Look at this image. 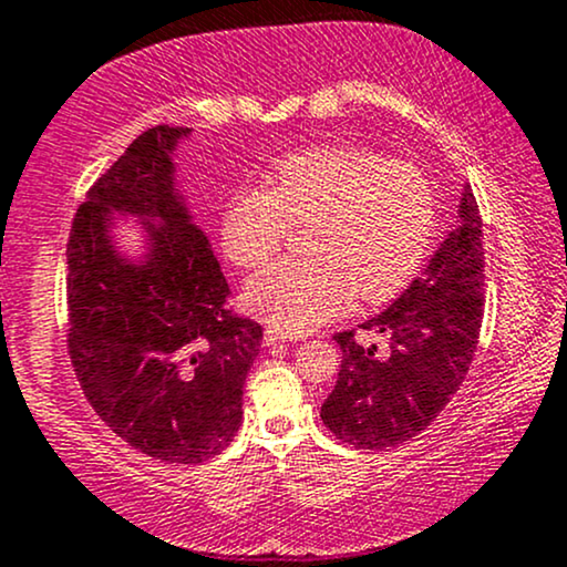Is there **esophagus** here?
I'll use <instances>...</instances> for the list:
<instances>
[{
  "mask_svg": "<svg viewBox=\"0 0 567 567\" xmlns=\"http://www.w3.org/2000/svg\"><path fill=\"white\" fill-rule=\"evenodd\" d=\"M286 340H289V337L281 334V332H276V329H267L265 337H262V342H265L267 348H272V346H281V342H286Z\"/></svg>",
  "mask_w": 567,
  "mask_h": 567,
  "instance_id": "esophagus-1",
  "label": "esophagus"
}]
</instances>
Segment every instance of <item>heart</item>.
<instances>
[{
	"instance_id": "b5f03b06",
	"label": "heart",
	"mask_w": 567,
	"mask_h": 567,
	"mask_svg": "<svg viewBox=\"0 0 567 567\" xmlns=\"http://www.w3.org/2000/svg\"><path fill=\"white\" fill-rule=\"evenodd\" d=\"M302 257H286L246 284L244 300L286 334L313 332L346 308L388 300L421 270L436 230L429 176L361 146H313L286 155L267 187L244 184L221 214V249L257 267L305 225Z\"/></svg>"
}]
</instances>
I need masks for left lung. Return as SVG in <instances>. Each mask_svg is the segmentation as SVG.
Returning a JSON list of instances; mask_svg holds the SVG:
<instances>
[{
  "label": "left lung",
  "instance_id": "obj_1",
  "mask_svg": "<svg viewBox=\"0 0 567 567\" xmlns=\"http://www.w3.org/2000/svg\"><path fill=\"white\" fill-rule=\"evenodd\" d=\"M485 313V249L472 187H463L457 225L421 278L361 323L378 342L355 332L334 334L340 374L321 421L342 442L383 450L406 442L447 406L466 380Z\"/></svg>",
  "mask_w": 567,
  "mask_h": 567
}]
</instances>
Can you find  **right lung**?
<instances>
[{"label":"right lung","mask_w":567,"mask_h":567,"mask_svg":"<svg viewBox=\"0 0 567 567\" xmlns=\"http://www.w3.org/2000/svg\"><path fill=\"white\" fill-rule=\"evenodd\" d=\"M189 128L144 131L93 184L66 246L69 355L87 402L144 455L200 463L233 442L262 327L227 310L208 235L176 184ZM140 221L145 251L116 249Z\"/></svg>","instance_id":"obj_1"}]
</instances>
